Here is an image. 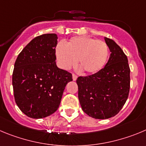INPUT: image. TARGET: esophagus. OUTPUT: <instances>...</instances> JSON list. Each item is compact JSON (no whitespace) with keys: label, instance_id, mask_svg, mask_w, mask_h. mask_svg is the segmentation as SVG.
<instances>
[{"label":"esophagus","instance_id":"1","mask_svg":"<svg viewBox=\"0 0 146 146\" xmlns=\"http://www.w3.org/2000/svg\"><path fill=\"white\" fill-rule=\"evenodd\" d=\"M77 78H78V76H76V74H73V81H76Z\"/></svg>","mask_w":146,"mask_h":146}]
</instances>
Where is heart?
<instances>
[{
  "label": "heart",
  "instance_id": "b5f03b06",
  "mask_svg": "<svg viewBox=\"0 0 146 146\" xmlns=\"http://www.w3.org/2000/svg\"><path fill=\"white\" fill-rule=\"evenodd\" d=\"M58 64L68 70L77 63L84 72L94 74L106 65L109 57V47L105 42L88 36H74L65 42V46L58 44L55 49Z\"/></svg>",
  "mask_w": 146,
  "mask_h": 146
}]
</instances>
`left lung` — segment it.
Returning a JSON list of instances; mask_svg holds the SVG:
<instances>
[{"instance_id":"8db88e82","label":"left lung","mask_w":146,"mask_h":146,"mask_svg":"<svg viewBox=\"0 0 146 146\" xmlns=\"http://www.w3.org/2000/svg\"><path fill=\"white\" fill-rule=\"evenodd\" d=\"M104 39L111 52L105 67L95 74L79 76L76 80L83 111L100 119L119 113L128 97L130 84L127 58L114 40Z\"/></svg>"}]
</instances>
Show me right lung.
I'll use <instances>...</instances> for the list:
<instances>
[{
    "instance_id": "add662e5",
    "label": "right lung",
    "mask_w": 146,
    "mask_h": 146,
    "mask_svg": "<svg viewBox=\"0 0 146 146\" xmlns=\"http://www.w3.org/2000/svg\"><path fill=\"white\" fill-rule=\"evenodd\" d=\"M56 34H44L35 39L18 55L12 84L15 102L24 114L41 119L56 111L72 74L58 68L55 62Z\"/></svg>"
}]
</instances>
